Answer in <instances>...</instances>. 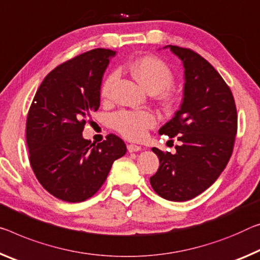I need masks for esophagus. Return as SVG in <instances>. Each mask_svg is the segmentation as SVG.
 Instances as JSON below:
<instances>
[{"instance_id":"obj_1","label":"esophagus","mask_w":260,"mask_h":260,"mask_svg":"<svg viewBox=\"0 0 260 260\" xmlns=\"http://www.w3.org/2000/svg\"><path fill=\"white\" fill-rule=\"evenodd\" d=\"M127 149H128L129 152H137L141 150V147L137 145H128L127 146Z\"/></svg>"}]
</instances>
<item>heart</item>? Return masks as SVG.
Listing matches in <instances>:
<instances>
[{"instance_id":"obj_1","label":"heart","mask_w":260,"mask_h":260,"mask_svg":"<svg viewBox=\"0 0 260 260\" xmlns=\"http://www.w3.org/2000/svg\"><path fill=\"white\" fill-rule=\"evenodd\" d=\"M128 69L147 91L162 92L163 97L167 98L166 90L174 83V75L162 60L155 56H145L129 63ZM117 76L118 74L113 72L103 82L101 90L103 97L110 96ZM111 125L122 137L129 140H141L145 138L147 131L156 125V117L149 111L120 110L111 115Z\"/></svg>"}]
</instances>
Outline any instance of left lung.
<instances>
[{
  "mask_svg": "<svg viewBox=\"0 0 260 260\" xmlns=\"http://www.w3.org/2000/svg\"><path fill=\"white\" fill-rule=\"evenodd\" d=\"M184 67L183 102L174 118L158 133L178 135L176 152L152 148L159 168L150 184L159 197L187 201L206 191L219 178L233 154L237 132L236 105L215 68L187 48L167 45Z\"/></svg>",
  "mask_w": 260,
  "mask_h": 260,
  "instance_id": "obj_1",
  "label": "left lung"
}]
</instances>
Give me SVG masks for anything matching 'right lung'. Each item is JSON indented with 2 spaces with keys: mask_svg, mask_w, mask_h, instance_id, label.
Segmentation results:
<instances>
[{
  "mask_svg": "<svg viewBox=\"0 0 260 260\" xmlns=\"http://www.w3.org/2000/svg\"><path fill=\"white\" fill-rule=\"evenodd\" d=\"M112 49L96 48L48 74L37 90L26 120L30 163L43 187L67 203L92 197L108 178L125 142L110 134L91 143L82 135L86 120L100 108L103 75Z\"/></svg>",
  "mask_w": 260,
  "mask_h": 260,
  "instance_id": "1",
  "label": "right lung"
}]
</instances>
